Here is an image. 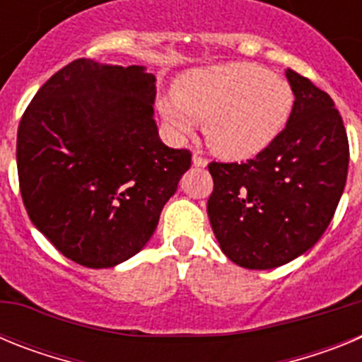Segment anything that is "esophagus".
<instances>
[{
  "label": "esophagus",
  "mask_w": 362,
  "mask_h": 362,
  "mask_svg": "<svg viewBox=\"0 0 362 362\" xmlns=\"http://www.w3.org/2000/svg\"><path fill=\"white\" fill-rule=\"evenodd\" d=\"M192 163H194L196 166H206L209 165V159L204 158L201 152H194V156H192Z\"/></svg>",
  "instance_id": "obj_1"
}]
</instances>
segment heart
Listing matches in <instances>:
<instances>
[{
	"label": "heart",
	"mask_w": 362,
	"mask_h": 362,
	"mask_svg": "<svg viewBox=\"0 0 362 362\" xmlns=\"http://www.w3.org/2000/svg\"><path fill=\"white\" fill-rule=\"evenodd\" d=\"M175 101L159 112L177 136L203 121L210 148L228 159H246L276 141L290 119L293 90L286 79L252 63L192 70L175 83Z\"/></svg>",
	"instance_id": "b5f03b06"
}]
</instances>
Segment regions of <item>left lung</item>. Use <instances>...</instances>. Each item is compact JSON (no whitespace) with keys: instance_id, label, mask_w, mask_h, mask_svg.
Segmentation results:
<instances>
[{"instance_id":"left-lung-1","label":"left lung","mask_w":362,"mask_h":362,"mask_svg":"<svg viewBox=\"0 0 362 362\" xmlns=\"http://www.w3.org/2000/svg\"><path fill=\"white\" fill-rule=\"evenodd\" d=\"M296 101L270 146L243 163L212 161L210 225L235 264L268 270L310 250L330 225L348 175L346 129L334 101L286 70Z\"/></svg>"}]
</instances>
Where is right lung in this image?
<instances>
[{
    "mask_svg": "<svg viewBox=\"0 0 362 362\" xmlns=\"http://www.w3.org/2000/svg\"><path fill=\"white\" fill-rule=\"evenodd\" d=\"M156 78L143 66L74 59L41 86L19 121V190L28 217L86 268L123 263L152 238L190 168L159 139Z\"/></svg>",
    "mask_w": 362,
    "mask_h": 362,
    "instance_id": "add662e5",
    "label": "right lung"
}]
</instances>
